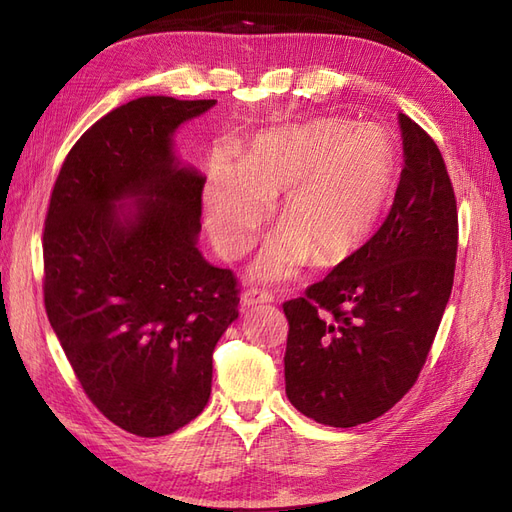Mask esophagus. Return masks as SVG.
Masks as SVG:
<instances>
[{
  "label": "esophagus",
  "instance_id": "34e87169",
  "mask_svg": "<svg viewBox=\"0 0 512 512\" xmlns=\"http://www.w3.org/2000/svg\"><path fill=\"white\" fill-rule=\"evenodd\" d=\"M273 301V294L267 292V290H260V288H247L243 294H241V303L245 307H254V305H260V303H271Z\"/></svg>",
  "mask_w": 512,
  "mask_h": 512
}]
</instances>
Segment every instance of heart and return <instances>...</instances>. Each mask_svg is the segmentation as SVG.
Returning <instances> with one entry per match:
<instances>
[{"mask_svg": "<svg viewBox=\"0 0 512 512\" xmlns=\"http://www.w3.org/2000/svg\"><path fill=\"white\" fill-rule=\"evenodd\" d=\"M395 179V149L376 126L314 119L262 132L239 166L215 164L205 185V218L218 250L232 258L250 247L271 203L280 232L262 247L254 271L292 277L309 258L337 267L376 230Z\"/></svg>", "mask_w": 512, "mask_h": 512, "instance_id": "1", "label": "heart"}]
</instances>
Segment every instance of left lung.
<instances>
[{"mask_svg":"<svg viewBox=\"0 0 512 512\" xmlns=\"http://www.w3.org/2000/svg\"><path fill=\"white\" fill-rule=\"evenodd\" d=\"M404 170L384 224L324 280L286 301L290 404L354 427L389 412L421 374L453 290L457 200L433 138L399 113Z\"/></svg>","mask_w":512,"mask_h":512,"instance_id":"1","label":"left lung"}]
</instances>
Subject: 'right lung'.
I'll return each mask as SVG.
<instances>
[{
    "label": "right lung",
    "mask_w": 512,
    "mask_h": 512,
    "mask_svg": "<svg viewBox=\"0 0 512 512\" xmlns=\"http://www.w3.org/2000/svg\"><path fill=\"white\" fill-rule=\"evenodd\" d=\"M213 104L117 106L70 149L44 220L46 316L91 404L141 438L203 412L239 316L235 273L196 247L205 177L173 153L175 130Z\"/></svg>",
    "instance_id": "obj_1"
}]
</instances>
